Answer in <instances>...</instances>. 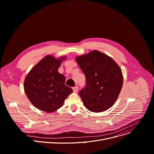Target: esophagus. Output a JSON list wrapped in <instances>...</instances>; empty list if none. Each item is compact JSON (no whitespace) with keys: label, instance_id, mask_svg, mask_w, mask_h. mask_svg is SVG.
I'll list each match as a JSON object with an SVG mask.
<instances>
[{"label":"esophagus","instance_id":"obj_1","mask_svg":"<svg viewBox=\"0 0 154 154\" xmlns=\"http://www.w3.org/2000/svg\"><path fill=\"white\" fill-rule=\"evenodd\" d=\"M78 87L77 86H75V87H73L72 88V89H73V91H74V92H77V91H78Z\"/></svg>","mask_w":154,"mask_h":154}]
</instances>
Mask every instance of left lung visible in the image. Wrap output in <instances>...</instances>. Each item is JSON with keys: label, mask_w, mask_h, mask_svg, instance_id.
<instances>
[{"label": "left lung", "mask_w": 154, "mask_h": 154, "mask_svg": "<svg viewBox=\"0 0 154 154\" xmlns=\"http://www.w3.org/2000/svg\"><path fill=\"white\" fill-rule=\"evenodd\" d=\"M76 61L86 78L85 88L79 91L86 108L93 112H101L111 107L123 86V75L119 65L97 50L76 57Z\"/></svg>", "instance_id": "left-lung-1"}]
</instances>
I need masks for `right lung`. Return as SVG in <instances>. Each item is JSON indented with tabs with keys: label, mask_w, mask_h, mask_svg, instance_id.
<instances>
[{
	"label": "right lung",
	"mask_w": 154,
	"mask_h": 154,
	"mask_svg": "<svg viewBox=\"0 0 154 154\" xmlns=\"http://www.w3.org/2000/svg\"><path fill=\"white\" fill-rule=\"evenodd\" d=\"M66 57L56 59L47 55L40 61L26 76L24 91L38 109L51 112L62 107L73 90L65 85V77L58 71Z\"/></svg>",
	"instance_id": "1"
}]
</instances>
